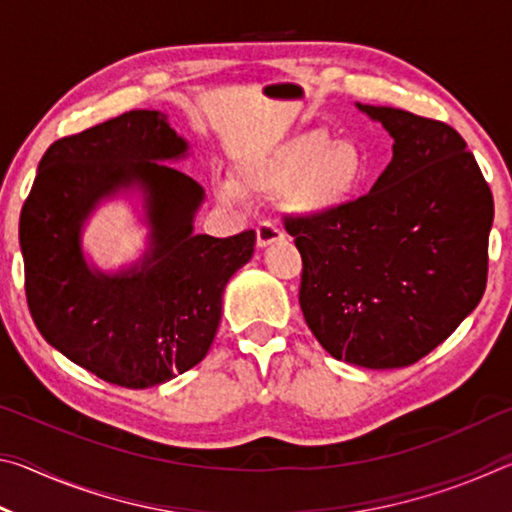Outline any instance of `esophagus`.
<instances>
[{
  "label": "esophagus",
  "instance_id": "obj_1",
  "mask_svg": "<svg viewBox=\"0 0 512 512\" xmlns=\"http://www.w3.org/2000/svg\"><path fill=\"white\" fill-rule=\"evenodd\" d=\"M284 232L277 223L273 221H262L257 225V246L259 248H266L268 244H273V241L282 239Z\"/></svg>",
  "mask_w": 512,
  "mask_h": 512
}]
</instances>
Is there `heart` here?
<instances>
[{
  "instance_id": "obj_1",
  "label": "heart",
  "mask_w": 512,
  "mask_h": 512,
  "mask_svg": "<svg viewBox=\"0 0 512 512\" xmlns=\"http://www.w3.org/2000/svg\"><path fill=\"white\" fill-rule=\"evenodd\" d=\"M366 164L352 142H334L327 131H307L280 149L244 164L237 183L223 180L216 192L225 203L241 194H277L296 185V205L305 212L325 214L348 203L357 192Z\"/></svg>"
}]
</instances>
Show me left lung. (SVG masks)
<instances>
[{
  "label": "left lung",
  "instance_id": "8db88e82",
  "mask_svg": "<svg viewBox=\"0 0 512 512\" xmlns=\"http://www.w3.org/2000/svg\"><path fill=\"white\" fill-rule=\"evenodd\" d=\"M359 108L393 135V160L366 196L325 214H287L302 257L300 309L334 359L404 368L438 348L488 282L495 201L445 121Z\"/></svg>",
  "mask_w": 512,
  "mask_h": 512
}]
</instances>
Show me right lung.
<instances>
[{
	"instance_id": "add662e5",
	"label": "right lung",
	"mask_w": 512,
	"mask_h": 512,
	"mask_svg": "<svg viewBox=\"0 0 512 512\" xmlns=\"http://www.w3.org/2000/svg\"><path fill=\"white\" fill-rule=\"evenodd\" d=\"M158 110H131L60 137L38 164L22 205L20 246L29 311L47 343L121 388H149L194 368L214 341L225 284L255 250V230L192 235L203 189L153 160L185 153ZM140 182L154 250L140 272L94 276L80 223L101 195Z\"/></svg>"
}]
</instances>
